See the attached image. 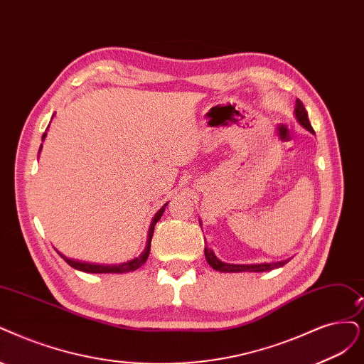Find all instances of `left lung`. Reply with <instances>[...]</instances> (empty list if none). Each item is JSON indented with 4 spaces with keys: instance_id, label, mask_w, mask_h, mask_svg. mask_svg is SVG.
<instances>
[{
    "instance_id": "8db88e82",
    "label": "left lung",
    "mask_w": 364,
    "mask_h": 364,
    "mask_svg": "<svg viewBox=\"0 0 364 364\" xmlns=\"http://www.w3.org/2000/svg\"><path fill=\"white\" fill-rule=\"evenodd\" d=\"M295 118H297L299 123L311 133L315 134L312 126H311V121H309L307 112L304 109V105L301 103V100H295V109H294ZM205 253V259L210 264V267H213L216 272L220 273H241V272H253V273H261V272H270L274 270V268L279 267H284L291 258L288 259H282V261H273V262H262V264H228L220 261L214 252L208 247L204 249Z\"/></svg>"
}]
</instances>
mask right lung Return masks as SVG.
Wrapping results in <instances>:
<instances>
[{"instance_id": "1", "label": "right lung", "mask_w": 364, "mask_h": 364, "mask_svg": "<svg viewBox=\"0 0 364 364\" xmlns=\"http://www.w3.org/2000/svg\"><path fill=\"white\" fill-rule=\"evenodd\" d=\"M52 117H53V115H52ZM45 138H46V132L43 133L42 141H45ZM42 146H43V145H40L38 153L42 151ZM166 205H168V203L154 214V218H153V220H151V223H150V228H148V237H146L145 249L142 250V253L139 255L138 258H134V259L127 261V262H123V264H118V265H102V264H88V262H80V261H76V259H70V258L64 257V255L60 253V252H58V255H60V257H61L67 264H69L70 267L76 268V270H79V272H85V273H129V272L138 270L139 267H142V265L145 264V261H146V258H148V255H150L151 238H153V234H154V226H156V223L160 220L161 214H164Z\"/></svg>"}]
</instances>
